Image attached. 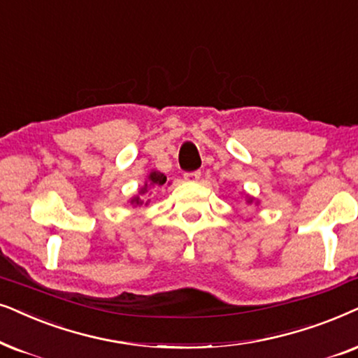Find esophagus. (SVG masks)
<instances>
[{"label":"esophagus","mask_w":358,"mask_h":358,"mask_svg":"<svg viewBox=\"0 0 358 358\" xmlns=\"http://www.w3.org/2000/svg\"><path fill=\"white\" fill-rule=\"evenodd\" d=\"M183 176H185V180H187V182H198V180L201 178V171H199V170L187 171V173H185Z\"/></svg>","instance_id":"1"}]
</instances>
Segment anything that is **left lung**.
<instances>
[{
    "mask_svg": "<svg viewBox=\"0 0 358 358\" xmlns=\"http://www.w3.org/2000/svg\"><path fill=\"white\" fill-rule=\"evenodd\" d=\"M249 203H252V199H250V201H249Z\"/></svg>",
    "mask_w": 358,
    "mask_h": 358,
    "instance_id": "1",
    "label": "left lung"
}]
</instances>
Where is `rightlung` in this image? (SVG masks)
<instances>
[{"label":"right lung","mask_w":358,"mask_h":358,"mask_svg":"<svg viewBox=\"0 0 358 358\" xmlns=\"http://www.w3.org/2000/svg\"><path fill=\"white\" fill-rule=\"evenodd\" d=\"M166 182V176L164 173H160V171H152V173L149 175V185H152V187H160V185H164ZM147 192V185L145 188L141 189V194H144ZM132 204H142L144 201L139 196L132 198Z\"/></svg>","instance_id":"1"}]
</instances>
